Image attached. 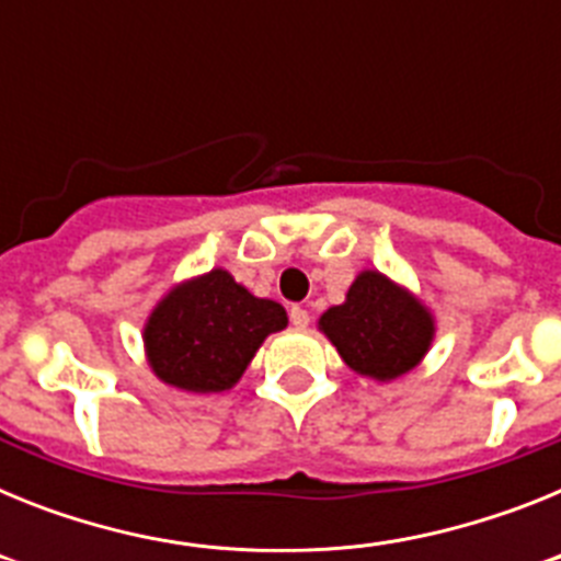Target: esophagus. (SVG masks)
I'll use <instances>...</instances> for the list:
<instances>
[{
  "instance_id": "obj_1",
  "label": "esophagus",
  "mask_w": 561,
  "mask_h": 561,
  "mask_svg": "<svg viewBox=\"0 0 561 561\" xmlns=\"http://www.w3.org/2000/svg\"><path fill=\"white\" fill-rule=\"evenodd\" d=\"M289 320H291V325H295V331H306L309 329V311L304 309V306H291V311H289Z\"/></svg>"
}]
</instances>
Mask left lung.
Returning a JSON list of instances; mask_svg holds the SVG:
<instances>
[{
	"label": "left lung",
	"mask_w": 561,
	"mask_h": 561,
	"mask_svg": "<svg viewBox=\"0 0 561 561\" xmlns=\"http://www.w3.org/2000/svg\"><path fill=\"white\" fill-rule=\"evenodd\" d=\"M317 329L354 374L374 381L408 376L435 340V314L415 291L379 270H362L340 306L320 314Z\"/></svg>",
	"instance_id": "8db88e82"
}]
</instances>
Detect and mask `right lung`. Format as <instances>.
I'll return each instance as SVG.
<instances>
[{
  "mask_svg": "<svg viewBox=\"0 0 561 561\" xmlns=\"http://www.w3.org/2000/svg\"><path fill=\"white\" fill-rule=\"evenodd\" d=\"M289 325L286 309L255 297L225 266L173 284L142 325L148 368L162 385L207 396L236 388L270 334Z\"/></svg>",
  "mask_w": 561,
  "mask_h": 561,
  "instance_id": "add662e5",
  "label": "right lung"
}]
</instances>
